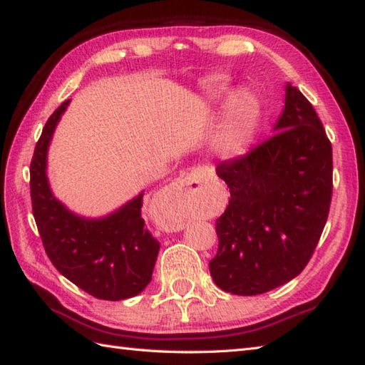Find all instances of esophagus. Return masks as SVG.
<instances>
[{
	"mask_svg": "<svg viewBox=\"0 0 365 365\" xmlns=\"http://www.w3.org/2000/svg\"><path fill=\"white\" fill-rule=\"evenodd\" d=\"M204 180V173L200 169H192L191 173L185 174L183 177L177 178L175 182H173L166 190V196L169 200L173 202H190L191 199H195L197 195V191L202 185ZM169 222H173V229H182V222L177 220H169Z\"/></svg>",
	"mask_w": 365,
	"mask_h": 365,
	"instance_id": "34e87169",
	"label": "esophagus"
}]
</instances>
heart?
Here are the masks:
<instances>
[{"label": "heart", "instance_id": "1", "mask_svg": "<svg viewBox=\"0 0 365 365\" xmlns=\"http://www.w3.org/2000/svg\"><path fill=\"white\" fill-rule=\"evenodd\" d=\"M207 96L212 103L221 102L229 88L221 80H210L205 84ZM262 118L259 98L250 91H237L229 98L227 113L220 131L215 136V150L224 160L242 157L254 143Z\"/></svg>", "mask_w": 365, "mask_h": 365}]
</instances>
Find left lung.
<instances>
[{"mask_svg": "<svg viewBox=\"0 0 365 365\" xmlns=\"http://www.w3.org/2000/svg\"><path fill=\"white\" fill-rule=\"evenodd\" d=\"M273 131L245 157L216 166L230 199L216 220L210 273L220 289L242 297L297 277L329 213L332 147L314 106L290 83Z\"/></svg>", "mask_w": 365, "mask_h": 365, "instance_id": "left-lung-1", "label": "left lung"}]
</instances>
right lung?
Returning <instances> with one entry per match:
<instances>
[{"label": "right lung", "mask_w": 365, "mask_h": 365, "mask_svg": "<svg viewBox=\"0 0 365 365\" xmlns=\"http://www.w3.org/2000/svg\"><path fill=\"white\" fill-rule=\"evenodd\" d=\"M71 100L46 120L31 160L33 215L45 252L61 274L92 297L120 301L141 293L152 281L160 251L144 227L139 192L102 218H84L54 197L46 177V153L61 115Z\"/></svg>", "instance_id": "right-lung-1"}]
</instances>
